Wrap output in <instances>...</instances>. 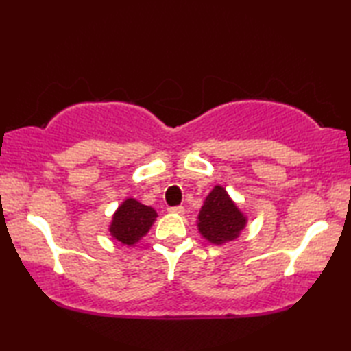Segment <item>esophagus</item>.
<instances>
[{"label":"esophagus","mask_w":351,"mask_h":351,"mask_svg":"<svg viewBox=\"0 0 351 351\" xmlns=\"http://www.w3.org/2000/svg\"><path fill=\"white\" fill-rule=\"evenodd\" d=\"M169 213H173V214H184V206H182V205L170 206V208H169Z\"/></svg>","instance_id":"1"}]
</instances>
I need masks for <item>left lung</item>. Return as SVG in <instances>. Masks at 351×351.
Returning a JSON list of instances; mask_svg holds the SVG:
<instances>
[{"mask_svg":"<svg viewBox=\"0 0 351 351\" xmlns=\"http://www.w3.org/2000/svg\"><path fill=\"white\" fill-rule=\"evenodd\" d=\"M245 217L230 200L226 190L217 185L205 199L197 228L208 241L223 244L240 235Z\"/></svg>","mask_w":351,"mask_h":351,"instance_id":"left-lung-1","label":"left lung"}]
</instances>
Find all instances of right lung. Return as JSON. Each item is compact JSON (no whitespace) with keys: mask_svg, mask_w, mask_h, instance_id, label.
Segmentation results:
<instances>
[{"mask_svg":"<svg viewBox=\"0 0 351 351\" xmlns=\"http://www.w3.org/2000/svg\"><path fill=\"white\" fill-rule=\"evenodd\" d=\"M155 217L154 208L141 205L136 199H126L114 214L110 232L122 244L131 245L146 235Z\"/></svg>","mask_w":351,"mask_h":351,"instance_id":"right-lung-1","label":"right lung"}]
</instances>
